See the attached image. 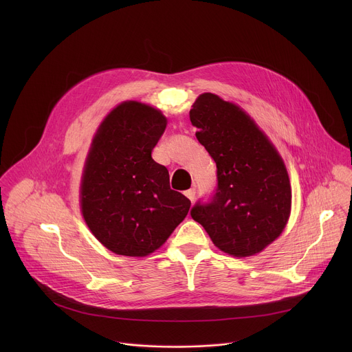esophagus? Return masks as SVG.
Returning <instances> with one entry per match:
<instances>
[{
	"label": "esophagus",
	"instance_id": "esophagus-1",
	"mask_svg": "<svg viewBox=\"0 0 352 352\" xmlns=\"http://www.w3.org/2000/svg\"><path fill=\"white\" fill-rule=\"evenodd\" d=\"M185 195H186V197L190 200V202H193L195 195H196V189H195V188H190V189L185 190Z\"/></svg>",
	"mask_w": 352,
	"mask_h": 352
}]
</instances>
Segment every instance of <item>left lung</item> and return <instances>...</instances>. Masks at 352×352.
Here are the masks:
<instances>
[{
  "label": "left lung",
  "instance_id": "obj_1",
  "mask_svg": "<svg viewBox=\"0 0 352 352\" xmlns=\"http://www.w3.org/2000/svg\"><path fill=\"white\" fill-rule=\"evenodd\" d=\"M189 118L217 167L216 189L197 200L192 219L223 252L259 254L289 217L291 186L280 155L254 120L213 93L197 97Z\"/></svg>",
  "mask_w": 352,
  "mask_h": 352
}]
</instances>
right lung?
<instances>
[{
  "instance_id": "1",
  "label": "right lung",
  "mask_w": 352,
  "mask_h": 352,
  "mask_svg": "<svg viewBox=\"0 0 352 352\" xmlns=\"http://www.w3.org/2000/svg\"><path fill=\"white\" fill-rule=\"evenodd\" d=\"M166 126L159 110L125 102L93 139L80 185L82 214L117 255L155 252L189 212L190 200L170 188L168 170L152 159Z\"/></svg>"
}]
</instances>
